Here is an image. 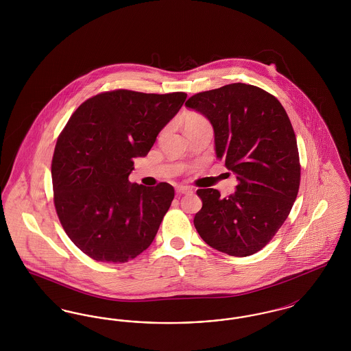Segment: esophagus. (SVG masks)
Returning a JSON list of instances; mask_svg holds the SVG:
<instances>
[{
	"label": "esophagus",
	"instance_id": "1",
	"mask_svg": "<svg viewBox=\"0 0 351 351\" xmlns=\"http://www.w3.org/2000/svg\"><path fill=\"white\" fill-rule=\"evenodd\" d=\"M176 192H178V195H191V193H193L192 188L185 186V185H179V186L176 188Z\"/></svg>",
	"mask_w": 351,
	"mask_h": 351
}]
</instances>
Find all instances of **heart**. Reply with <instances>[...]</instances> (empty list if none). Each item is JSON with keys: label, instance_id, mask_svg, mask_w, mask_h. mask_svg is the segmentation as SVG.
<instances>
[{"label": "heart", "instance_id": "obj_1", "mask_svg": "<svg viewBox=\"0 0 351 351\" xmlns=\"http://www.w3.org/2000/svg\"><path fill=\"white\" fill-rule=\"evenodd\" d=\"M204 122H208V121L202 117V116H200V114H197V113H189V114H186V116L184 117V129H185V128H189V126L200 125V123H204Z\"/></svg>", "mask_w": 351, "mask_h": 351}]
</instances>
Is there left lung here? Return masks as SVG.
I'll use <instances>...</instances> for the list:
<instances>
[{
    "instance_id": "obj_1",
    "label": "left lung",
    "mask_w": 351,
    "mask_h": 351,
    "mask_svg": "<svg viewBox=\"0 0 351 351\" xmlns=\"http://www.w3.org/2000/svg\"><path fill=\"white\" fill-rule=\"evenodd\" d=\"M185 106L208 118L217 159L238 180L225 199L213 188L197 191L202 208L195 228L216 250L252 255L282 228L298 197L300 160L291 121L272 95L247 84L201 92Z\"/></svg>"
}]
</instances>
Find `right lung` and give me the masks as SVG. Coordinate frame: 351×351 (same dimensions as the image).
<instances>
[{"label":"right lung","instance_id":"right-lung-1","mask_svg":"<svg viewBox=\"0 0 351 351\" xmlns=\"http://www.w3.org/2000/svg\"><path fill=\"white\" fill-rule=\"evenodd\" d=\"M186 95L105 92L83 102L59 135L51 176L58 217L92 259L123 263L146 250L173 200L171 184L130 183Z\"/></svg>","mask_w":351,"mask_h":351}]
</instances>
